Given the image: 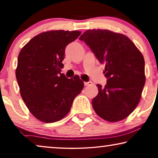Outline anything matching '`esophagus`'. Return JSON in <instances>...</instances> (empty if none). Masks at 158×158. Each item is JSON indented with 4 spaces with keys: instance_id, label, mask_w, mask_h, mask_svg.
<instances>
[{
    "instance_id": "obj_1",
    "label": "esophagus",
    "mask_w": 158,
    "mask_h": 158,
    "mask_svg": "<svg viewBox=\"0 0 158 158\" xmlns=\"http://www.w3.org/2000/svg\"><path fill=\"white\" fill-rule=\"evenodd\" d=\"M84 85H92V82L91 81L84 82Z\"/></svg>"
}]
</instances>
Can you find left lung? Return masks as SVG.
<instances>
[{
  "mask_svg": "<svg viewBox=\"0 0 158 158\" xmlns=\"http://www.w3.org/2000/svg\"><path fill=\"white\" fill-rule=\"evenodd\" d=\"M79 40L105 64L106 85L97 84L98 94L92 100L94 111L110 122L127 118L139 103L145 83L142 53L127 36L109 30H87Z\"/></svg>",
  "mask_w": 158,
  "mask_h": 158,
  "instance_id": "1",
  "label": "left lung"
}]
</instances>
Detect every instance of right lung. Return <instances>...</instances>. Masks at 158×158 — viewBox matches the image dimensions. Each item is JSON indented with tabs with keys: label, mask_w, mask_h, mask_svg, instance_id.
<instances>
[{
	"label": "right lung",
	"mask_w": 158,
	"mask_h": 158,
	"mask_svg": "<svg viewBox=\"0 0 158 158\" xmlns=\"http://www.w3.org/2000/svg\"><path fill=\"white\" fill-rule=\"evenodd\" d=\"M81 34L64 30L43 32L19 52L16 76L21 98L41 122L52 123L64 118L83 90L79 76L68 79L61 73L66 47Z\"/></svg>",
	"instance_id": "add662e5"
}]
</instances>
